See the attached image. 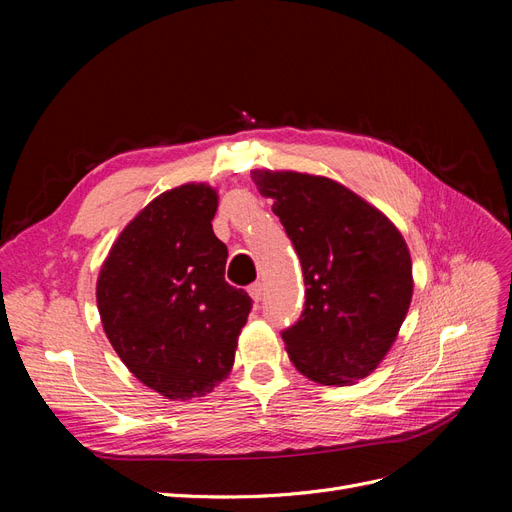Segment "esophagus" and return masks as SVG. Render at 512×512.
<instances>
[{
	"label": "esophagus",
	"mask_w": 512,
	"mask_h": 512,
	"mask_svg": "<svg viewBox=\"0 0 512 512\" xmlns=\"http://www.w3.org/2000/svg\"><path fill=\"white\" fill-rule=\"evenodd\" d=\"M247 292H250V297L258 303L262 299V294H265V284L262 282H254L250 288H247Z\"/></svg>",
	"instance_id": "34e87169"
}]
</instances>
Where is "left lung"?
<instances>
[{
  "instance_id": "left-lung-1",
  "label": "left lung",
  "mask_w": 512,
  "mask_h": 512,
  "mask_svg": "<svg viewBox=\"0 0 512 512\" xmlns=\"http://www.w3.org/2000/svg\"><path fill=\"white\" fill-rule=\"evenodd\" d=\"M303 269L305 303L282 331L290 361L320 384L369 376L412 301V260L399 230L327 177L254 170Z\"/></svg>"
}]
</instances>
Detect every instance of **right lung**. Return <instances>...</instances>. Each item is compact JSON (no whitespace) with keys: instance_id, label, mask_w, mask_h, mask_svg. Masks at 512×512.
I'll list each match as a JSON object with an SVG mask.
<instances>
[{"instance_id":"right-lung-1","label":"right lung","mask_w":512,"mask_h":512,"mask_svg":"<svg viewBox=\"0 0 512 512\" xmlns=\"http://www.w3.org/2000/svg\"><path fill=\"white\" fill-rule=\"evenodd\" d=\"M215 209L218 194L203 183L160 194L123 228L98 277L108 342L168 399L203 397L228 376L252 309L250 294L224 280Z\"/></svg>"}]
</instances>
